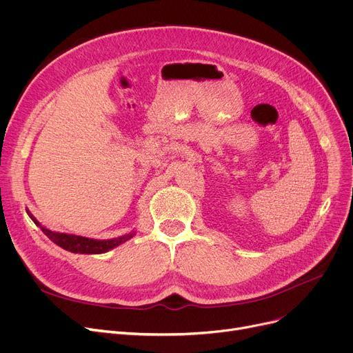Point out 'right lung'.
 Returning <instances> with one entry per match:
<instances>
[{"label":"right lung","mask_w":353,"mask_h":353,"mask_svg":"<svg viewBox=\"0 0 353 353\" xmlns=\"http://www.w3.org/2000/svg\"><path fill=\"white\" fill-rule=\"evenodd\" d=\"M28 216L31 217V220L34 223L39 226L43 233L54 242L57 246L63 248L64 250H68L71 253H81V254H100V253H105L111 249H114L117 246H120L121 243L127 242V240L132 239L136 232L132 230L127 234L114 237V239H107V240H99V239H88L84 236H76V234H67V233H59V232H52L44 226H41V223L37 220L30 212Z\"/></svg>","instance_id":"1"}]
</instances>
